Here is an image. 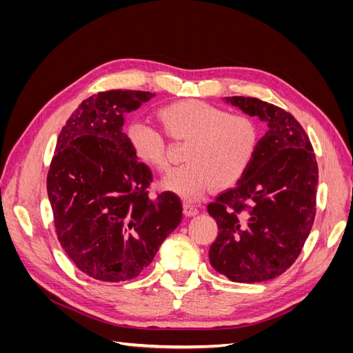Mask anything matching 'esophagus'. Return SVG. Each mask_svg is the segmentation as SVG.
Masks as SVG:
<instances>
[{"label": "esophagus", "instance_id": "esophagus-1", "mask_svg": "<svg viewBox=\"0 0 353 353\" xmlns=\"http://www.w3.org/2000/svg\"><path fill=\"white\" fill-rule=\"evenodd\" d=\"M199 213V209L194 208L193 205H188V203H185L184 205V215L185 216H196Z\"/></svg>", "mask_w": 353, "mask_h": 353}]
</instances>
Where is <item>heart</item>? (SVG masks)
Segmentation results:
<instances>
[{"mask_svg": "<svg viewBox=\"0 0 353 353\" xmlns=\"http://www.w3.org/2000/svg\"><path fill=\"white\" fill-rule=\"evenodd\" d=\"M174 141H188L184 160L169 172L162 187L187 200H199L213 185L227 188L245 174L258 145V126L248 116L230 114L199 100L178 101L157 113ZM132 152L144 165L166 170L163 137L150 126L134 122L126 130Z\"/></svg>", "mask_w": 353, "mask_h": 353, "instance_id": "1", "label": "heart"}]
</instances>
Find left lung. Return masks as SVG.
I'll return each instance as SVG.
<instances>
[{
	"instance_id": "left-lung-1",
	"label": "left lung",
	"mask_w": 353,
	"mask_h": 353,
	"mask_svg": "<svg viewBox=\"0 0 353 353\" xmlns=\"http://www.w3.org/2000/svg\"><path fill=\"white\" fill-rule=\"evenodd\" d=\"M227 104L268 126L237 185L208 206L218 237L209 262L234 283H261L285 272L301 254L315 219L318 166L294 117L252 97Z\"/></svg>"
}]
</instances>
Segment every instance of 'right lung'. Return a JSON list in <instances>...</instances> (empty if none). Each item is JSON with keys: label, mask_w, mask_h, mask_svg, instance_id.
<instances>
[{"label": "right lung", "mask_w": 353, "mask_h": 353, "mask_svg": "<svg viewBox=\"0 0 353 353\" xmlns=\"http://www.w3.org/2000/svg\"><path fill=\"white\" fill-rule=\"evenodd\" d=\"M154 94L113 90L83 100L61 128L47 176L59 241L100 281L135 279L183 219L175 193H147L152 170L123 132V116Z\"/></svg>", "instance_id": "1"}]
</instances>
